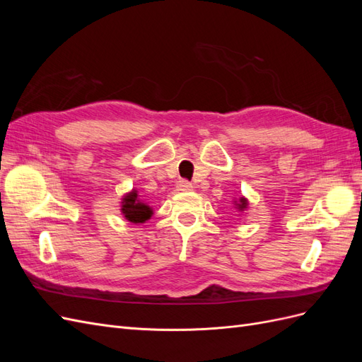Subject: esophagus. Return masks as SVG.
Returning <instances> with one entry per match:
<instances>
[{"label":"esophagus","instance_id":"34e87169","mask_svg":"<svg viewBox=\"0 0 362 362\" xmlns=\"http://www.w3.org/2000/svg\"><path fill=\"white\" fill-rule=\"evenodd\" d=\"M177 189H178L180 192H187V190H192V189H193V185H192V182H189L187 180H180V181L177 182Z\"/></svg>","mask_w":362,"mask_h":362}]
</instances>
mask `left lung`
I'll use <instances>...</instances> for the list:
<instances>
[{"label": "left lung", "mask_w": 362, "mask_h": 362, "mask_svg": "<svg viewBox=\"0 0 362 362\" xmlns=\"http://www.w3.org/2000/svg\"><path fill=\"white\" fill-rule=\"evenodd\" d=\"M237 206H238V210H245V208L247 206V201L245 198H242L240 199V204H237Z\"/></svg>", "instance_id": "8db88e82"}]
</instances>
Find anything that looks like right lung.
<instances>
[{"instance_id": "add662e5", "label": "right lung", "mask_w": 362, "mask_h": 362, "mask_svg": "<svg viewBox=\"0 0 362 362\" xmlns=\"http://www.w3.org/2000/svg\"><path fill=\"white\" fill-rule=\"evenodd\" d=\"M122 214L129 222L144 223L151 217L152 210L137 199V192H131L122 199Z\"/></svg>"}]
</instances>
